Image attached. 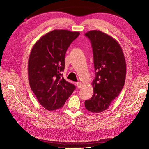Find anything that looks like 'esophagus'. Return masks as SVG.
<instances>
[{
	"label": "esophagus",
	"mask_w": 149,
	"mask_h": 149,
	"mask_svg": "<svg viewBox=\"0 0 149 149\" xmlns=\"http://www.w3.org/2000/svg\"><path fill=\"white\" fill-rule=\"evenodd\" d=\"M77 87L79 88H81L82 87V83L81 82H77Z\"/></svg>",
	"instance_id": "esophagus-1"
}]
</instances>
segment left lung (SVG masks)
Here are the masks:
<instances>
[{
  "mask_svg": "<svg viewBox=\"0 0 149 149\" xmlns=\"http://www.w3.org/2000/svg\"><path fill=\"white\" fill-rule=\"evenodd\" d=\"M85 36L91 42L95 70L93 94L85 101V106L93 113H100L109 107L124 86L125 59L120 44L111 36L97 30Z\"/></svg>",
  "mask_w": 149,
  "mask_h": 149,
  "instance_id": "8db88e82",
  "label": "left lung"
}]
</instances>
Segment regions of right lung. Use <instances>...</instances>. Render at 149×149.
Listing matches in <instances>:
<instances>
[{
    "label": "right lung",
    "mask_w": 149,
    "mask_h": 149,
    "mask_svg": "<svg viewBox=\"0 0 149 149\" xmlns=\"http://www.w3.org/2000/svg\"><path fill=\"white\" fill-rule=\"evenodd\" d=\"M79 32L54 30L33 45L28 61L29 84L40 104L48 110L60 109L75 88L63 77L65 56Z\"/></svg>",
    "instance_id": "1"
}]
</instances>
